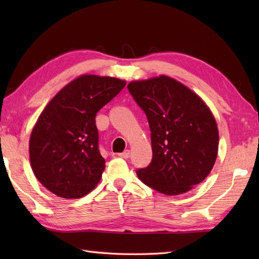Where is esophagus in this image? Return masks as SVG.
I'll list each match as a JSON object with an SVG mask.
<instances>
[{
	"instance_id": "esophagus-1",
	"label": "esophagus",
	"mask_w": 259,
	"mask_h": 259,
	"mask_svg": "<svg viewBox=\"0 0 259 259\" xmlns=\"http://www.w3.org/2000/svg\"><path fill=\"white\" fill-rule=\"evenodd\" d=\"M119 157H121V158H124V159H126V158H129V156H130V150H124L123 152H121V153H119L118 155Z\"/></svg>"
}]
</instances>
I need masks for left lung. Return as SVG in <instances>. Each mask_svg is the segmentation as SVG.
<instances>
[{
	"label": "left lung",
	"mask_w": 259,
	"mask_h": 259,
	"mask_svg": "<svg viewBox=\"0 0 259 259\" xmlns=\"http://www.w3.org/2000/svg\"><path fill=\"white\" fill-rule=\"evenodd\" d=\"M128 89L151 131L152 160L137 171L138 178L168 196L191 190L210 174L218 155L219 134L211 110L168 75L131 81Z\"/></svg>",
	"instance_id": "1"
}]
</instances>
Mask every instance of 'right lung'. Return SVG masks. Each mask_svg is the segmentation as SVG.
Here are the masks:
<instances>
[{
	"mask_svg": "<svg viewBox=\"0 0 259 259\" xmlns=\"http://www.w3.org/2000/svg\"><path fill=\"white\" fill-rule=\"evenodd\" d=\"M125 81L82 74L64 85L38 115L29 153L35 178L65 199L96 188L106 168L98 149L97 112L123 89Z\"/></svg>",
	"mask_w": 259,
	"mask_h": 259,
	"instance_id": "add662e5",
	"label": "right lung"
}]
</instances>
